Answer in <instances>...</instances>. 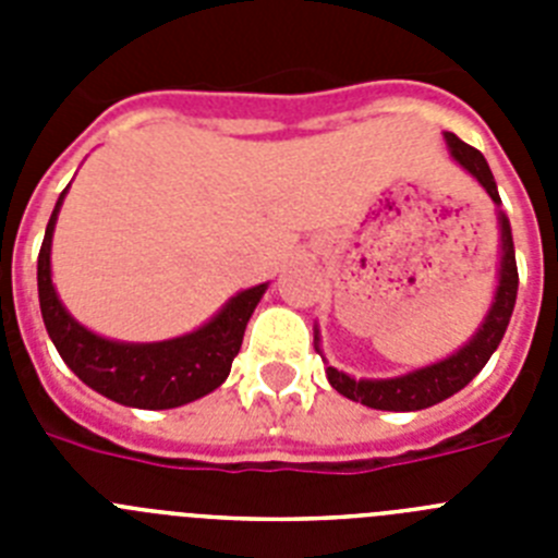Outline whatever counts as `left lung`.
<instances>
[{
    "mask_svg": "<svg viewBox=\"0 0 558 558\" xmlns=\"http://www.w3.org/2000/svg\"><path fill=\"white\" fill-rule=\"evenodd\" d=\"M445 140L452 159L470 172L472 179H477V184L489 192V198L500 206L495 175H492L489 165L483 159V153L461 142L450 131L445 133ZM497 220H500V274H497L495 302H492L489 313H486L483 324L477 327V332L470 338V343H463L450 357L438 360L433 366L402 374V377L354 379L349 374L338 372L335 366H327V379L335 391L343 393L352 402H360V405L374 408V411H422V408L438 405L447 397L461 391L489 363V357L500 347L506 327L511 322L517 302V284H520L509 218L502 211H497ZM315 352L322 354V349H318V329H315Z\"/></svg>",
    "mask_w": 558,
    "mask_h": 558,
    "instance_id": "1",
    "label": "left lung"
}]
</instances>
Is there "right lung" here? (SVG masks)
<instances>
[{
    "mask_svg": "<svg viewBox=\"0 0 558 558\" xmlns=\"http://www.w3.org/2000/svg\"><path fill=\"white\" fill-rule=\"evenodd\" d=\"M63 195L66 190L52 209L38 254V302L44 327L63 363L102 397L145 411L186 405L223 386L231 372V360L243 347L245 324L268 284L240 290L211 322L181 338L159 343H122L95 335L66 313L52 284L49 251Z\"/></svg>",
    "mask_w": 558,
    "mask_h": 558,
    "instance_id": "1",
    "label": "right lung"
}]
</instances>
